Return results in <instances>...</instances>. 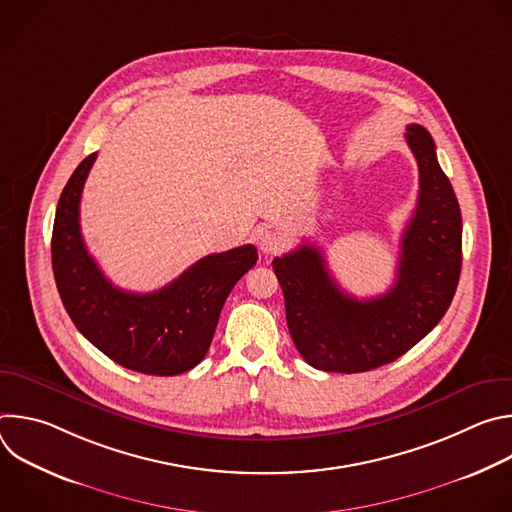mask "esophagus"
I'll return each mask as SVG.
<instances>
[{
	"mask_svg": "<svg viewBox=\"0 0 512 512\" xmlns=\"http://www.w3.org/2000/svg\"><path fill=\"white\" fill-rule=\"evenodd\" d=\"M257 245L263 253L271 255V253H277L283 247V237L273 229H261L257 233Z\"/></svg>",
	"mask_w": 512,
	"mask_h": 512,
	"instance_id": "obj_1",
	"label": "esophagus"
}]
</instances>
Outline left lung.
<instances>
[{
  "label": "left lung",
  "mask_w": 512,
  "mask_h": 512,
  "mask_svg": "<svg viewBox=\"0 0 512 512\" xmlns=\"http://www.w3.org/2000/svg\"><path fill=\"white\" fill-rule=\"evenodd\" d=\"M405 139L419 168V196L387 294L371 300L344 294L314 245L273 259L291 340L318 371L350 375L397 360L437 326L454 300L462 269L460 204L427 129L413 123Z\"/></svg>",
  "instance_id": "8db88e82"
}]
</instances>
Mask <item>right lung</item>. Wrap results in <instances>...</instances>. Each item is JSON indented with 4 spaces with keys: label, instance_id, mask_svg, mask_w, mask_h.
<instances>
[{
    "label": "right lung",
    "instance_id": "obj_1",
    "mask_svg": "<svg viewBox=\"0 0 512 512\" xmlns=\"http://www.w3.org/2000/svg\"><path fill=\"white\" fill-rule=\"evenodd\" d=\"M97 160L87 156L66 182L54 216L52 269L60 300L77 330L125 369L174 377L194 369L210 348L218 316L235 283L257 263L243 245L206 255L152 294L115 287L89 255L79 206Z\"/></svg>",
    "mask_w": 512,
    "mask_h": 512
}]
</instances>
